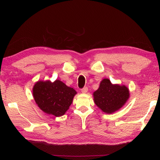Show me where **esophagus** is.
<instances>
[{
    "instance_id": "obj_1",
    "label": "esophagus",
    "mask_w": 160,
    "mask_h": 160,
    "mask_svg": "<svg viewBox=\"0 0 160 160\" xmlns=\"http://www.w3.org/2000/svg\"><path fill=\"white\" fill-rule=\"evenodd\" d=\"M88 88H87V87H85V88H83V89H81V92L83 93H86L87 92H88Z\"/></svg>"
}]
</instances>
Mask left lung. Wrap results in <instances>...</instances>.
Instances as JSON below:
<instances>
[{
    "label": "left lung",
    "instance_id": "obj_1",
    "mask_svg": "<svg viewBox=\"0 0 160 160\" xmlns=\"http://www.w3.org/2000/svg\"><path fill=\"white\" fill-rule=\"evenodd\" d=\"M96 105L106 113H112L119 109L129 97V91L125 85H113L108 79L100 83L99 89L93 93Z\"/></svg>",
    "mask_w": 160,
    "mask_h": 160
}]
</instances>
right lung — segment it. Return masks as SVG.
I'll return each mask as SVG.
<instances>
[{"mask_svg": "<svg viewBox=\"0 0 160 160\" xmlns=\"http://www.w3.org/2000/svg\"><path fill=\"white\" fill-rule=\"evenodd\" d=\"M33 97L36 103L47 114L59 117L63 115L71 105L77 93L75 90L59 80L38 81L34 85Z\"/></svg>", "mask_w": 160, "mask_h": 160, "instance_id": "add662e5", "label": "right lung"}]
</instances>
